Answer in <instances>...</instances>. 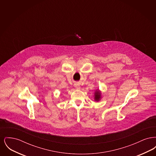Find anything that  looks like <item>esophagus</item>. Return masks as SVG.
I'll use <instances>...</instances> for the list:
<instances>
[{
  "label": "esophagus",
  "mask_w": 156,
  "mask_h": 156,
  "mask_svg": "<svg viewBox=\"0 0 156 156\" xmlns=\"http://www.w3.org/2000/svg\"><path fill=\"white\" fill-rule=\"evenodd\" d=\"M75 88L76 89H80L81 88L80 85L78 83H75L74 85Z\"/></svg>",
  "instance_id": "esophagus-1"
}]
</instances>
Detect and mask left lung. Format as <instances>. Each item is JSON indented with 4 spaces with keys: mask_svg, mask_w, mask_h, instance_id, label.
<instances>
[{
    "mask_svg": "<svg viewBox=\"0 0 156 156\" xmlns=\"http://www.w3.org/2000/svg\"><path fill=\"white\" fill-rule=\"evenodd\" d=\"M94 101L95 102H99L101 101V98H102V93H101V91L99 89V88L96 89L94 92Z\"/></svg>",
    "mask_w": 156,
    "mask_h": 156,
    "instance_id": "8db88e82",
    "label": "left lung"
}]
</instances>
